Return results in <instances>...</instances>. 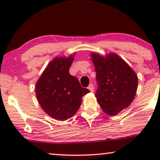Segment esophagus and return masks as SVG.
<instances>
[{
    "label": "esophagus",
    "instance_id": "34e87169",
    "mask_svg": "<svg viewBox=\"0 0 160 160\" xmlns=\"http://www.w3.org/2000/svg\"><path fill=\"white\" fill-rule=\"evenodd\" d=\"M88 89H89V91L90 92H93L94 91V87H93V84H90L89 85L88 87Z\"/></svg>",
    "mask_w": 160,
    "mask_h": 160
}]
</instances>
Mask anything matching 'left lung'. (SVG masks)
Masks as SVG:
<instances>
[{
  "label": "left lung",
  "instance_id": "1",
  "mask_svg": "<svg viewBox=\"0 0 160 160\" xmlns=\"http://www.w3.org/2000/svg\"><path fill=\"white\" fill-rule=\"evenodd\" d=\"M98 89L95 97L102 111L114 116L130 105L137 91L138 77L117 54H92Z\"/></svg>",
  "mask_w": 160,
  "mask_h": 160
}]
</instances>
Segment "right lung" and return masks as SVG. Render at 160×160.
<instances>
[{
	"label": "right lung",
	"mask_w": 160,
	"mask_h": 160,
	"mask_svg": "<svg viewBox=\"0 0 160 160\" xmlns=\"http://www.w3.org/2000/svg\"><path fill=\"white\" fill-rule=\"evenodd\" d=\"M73 56L54 58L36 85V97L41 108L50 117L60 121L73 117L82 104L83 96L90 92L83 88L78 78L69 73Z\"/></svg>",
	"instance_id": "add662e5"
}]
</instances>
